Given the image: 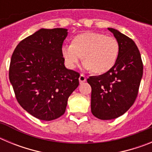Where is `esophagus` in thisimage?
<instances>
[{
    "mask_svg": "<svg viewBox=\"0 0 152 152\" xmlns=\"http://www.w3.org/2000/svg\"><path fill=\"white\" fill-rule=\"evenodd\" d=\"M85 81H86L85 76H84L83 74H81V75H80V77H79V82H80V84H82V83L85 82Z\"/></svg>",
    "mask_w": 152,
    "mask_h": 152,
    "instance_id": "34e87169",
    "label": "esophagus"
}]
</instances>
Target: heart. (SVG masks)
<instances>
[{"label":"heart","instance_id":"1","mask_svg":"<svg viewBox=\"0 0 152 152\" xmlns=\"http://www.w3.org/2000/svg\"><path fill=\"white\" fill-rule=\"evenodd\" d=\"M61 55L70 69L76 68L84 58L83 68L96 74L109 72L116 63L119 44L116 39L97 33H85L75 36L71 45L61 47Z\"/></svg>","mask_w":152,"mask_h":152}]
</instances>
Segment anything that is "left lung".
<instances>
[{
	"mask_svg": "<svg viewBox=\"0 0 152 152\" xmlns=\"http://www.w3.org/2000/svg\"><path fill=\"white\" fill-rule=\"evenodd\" d=\"M119 44V55L109 72L88 78L91 87V112L103 120L122 116L133 105L143 75L138 47L117 29L108 28Z\"/></svg>",
	"mask_w": 152,
	"mask_h": 152,
	"instance_id": "left-lung-1",
	"label": "left lung"
}]
</instances>
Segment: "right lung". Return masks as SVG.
Wrapping results in <instances>:
<instances>
[{"mask_svg":"<svg viewBox=\"0 0 152 152\" xmlns=\"http://www.w3.org/2000/svg\"><path fill=\"white\" fill-rule=\"evenodd\" d=\"M63 28L40 29L16 47L9 78L20 105L34 117L51 121L62 116L68 99L78 87L77 72L64 66Z\"/></svg>","mask_w":152,"mask_h":152,"instance_id":"obj_1","label":"right lung"}]
</instances>
